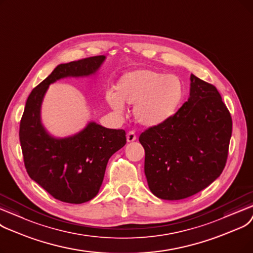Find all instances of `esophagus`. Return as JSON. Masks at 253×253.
Returning <instances> with one entry per match:
<instances>
[{
  "mask_svg": "<svg viewBox=\"0 0 253 253\" xmlns=\"http://www.w3.org/2000/svg\"><path fill=\"white\" fill-rule=\"evenodd\" d=\"M136 140H137V136H136V134H135V131H133V130L128 131L127 135H126V141H127L128 143H130V142H134V141H136Z\"/></svg>",
  "mask_w": 253,
  "mask_h": 253,
  "instance_id": "obj_1",
  "label": "esophagus"
}]
</instances>
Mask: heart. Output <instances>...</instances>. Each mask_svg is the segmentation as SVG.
<instances>
[{
  "mask_svg": "<svg viewBox=\"0 0 253 253\" xmlns=\"http://www.w3.org/2000/svg\"><path fill=\"white\" fill-rule=\"evenodd\" d=\"M185 98L183 81L176 75L141 69L124 74L116 83V92L107 93V101L117 113L125 103L134 106L137 122L146 127L167 124L177 114Z\"/></svg>",
  "mask_w": 253,
  "mask_h": 253,
  "instance_id": "b5f03b06",
  "label": "heart"
}]
</instances>
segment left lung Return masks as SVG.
<instances>
[{"mask_svg": "<svg viewBox=\"0 0 253 253\" xmlns=\"http://www.w3.org/2000/svg\"><path fill=\"white\" fill-rule=\"evenodd\" d=\"M232 126L218 90L191 74L189 98L177 114L139 138L145 150L144 172L152 194L175 201L210 185L224 169Z\"/></svg>", "mask_w": 253, "mask_h": 253, "instance_id": "1", "label": "left lung"}]
</instances>
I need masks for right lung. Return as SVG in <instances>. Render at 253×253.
I'll list each match as a JSON object with an SVG mask.
<instances>
[{"label":"right lung","mask_w":253,"mask_h":253,"mask_svg":"<svg viewBox=\"0 0 253 253\" xmlns=\"http://www.w3.org/2000/svg\"><path fill=\"white\" fill-rule=\"evenodd\" d=\"M105 59L99 55L58 65L32 90L20 120L19 140L29 176L65 203L82 204L98 195L108 161L126 145V131L88 122L74 135L54 137L42 124V103L50 84L92 76Z\"/></svg>","instance_id":"right-lung-1"}]
</instances>
